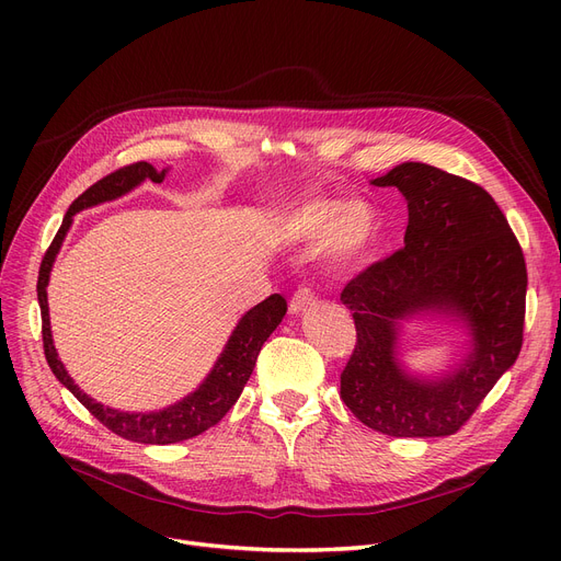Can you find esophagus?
Returning a JSON list of instances; mask_svg holds the SVG:
<instances>
[{
	"label": "esophagus",
	"instance_id": "1",
	"mask_svg": "<svg viewBox=\"0 0 561 561\" xmlns=\"http://www.w3.org/2000/svg\"><path fill=\"white\" fill-rule=\"evenodd\" d=\"M311 305H316V296L311 293V288L300 286L296 293H293V298L288 302V309H290V313H300V311H305Z\"/></svg>",
	"mask_w": 561,
	"mask_h": 561
}]
</instances>
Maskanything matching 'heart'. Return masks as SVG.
Masks as SVG:
<instances>
[{
    "label": "heart",
    "instance_id": "1",
    "mask_svg": "<svg viewBox=\"0 0 561 561\" xmlns=\"http://www.w3.org/2000/svg\"><path fill=\"white\" fill-rule=\"evenodd\" d=\"M279 231L288 241H316L325 236V248L332 261L350 265L362 261L377 236L373 211L364 202L347 199L307 202L279 216Z\"/></svg>",
    "mask_w": 561,
    "mask_h": 561
}]
</instances>
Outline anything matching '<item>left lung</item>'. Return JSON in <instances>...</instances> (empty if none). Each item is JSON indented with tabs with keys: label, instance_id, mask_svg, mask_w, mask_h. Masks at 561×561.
Instances as JSON below:
<instances>
[{
	"label": "left lung",
	"instance_id": "8db88e82",
	"mask_svg": "<svg viewBox=\"0 0 561 561\" xmlns=\"http://www.w3.org/2000/svg\"><path fill=\"white\" fill-rule=\"evenodd\" d=\"M375 186H396L409 206L404 248L352 277L341 302L357 345L341 373V400L366 427L404 436L455 434L523 345L527 268L505 214L476 182L407 161ZM423 310L457 314L474 350L440 380L397 362L399 320Z\"/></svg>",
	"mask_w": 561,
	"mask_h": 561
}]
</instances>
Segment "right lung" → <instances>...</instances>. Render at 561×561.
Here are the masks:
<instances>
[{
    "label": "right lung",
    "mask_w": 561,
    "mask_h": 561,
    "mask_svg": "<svg viewBox=\"0 0 561 561\" xmlns=\"http://www.w3.org/2000/svg\"><path fill=\"white\" fill-rule=\"evenodd\" d=\"M165 176V170L157 172L154 165L147 161L129 163L125 168H117L115 172L102 176L100 182H95L91 188L83 191L72 204L64 218L61 229L56 231L51 245L47 248L41 271H38V305H41V318H43V347H45V359L56 375V379L88 409L91 414L108 427L113 434L123 436L127 440H136V444H150V446H168L176 444V440H186L193 438L216 423L222 421L227 411L236 404L239 396L243 393V387L248 385V379L254 370L256 357L261 352V345L268 341V336L277 330L286 313V300L279 296V293H273V296L252 307L243 318L236 330L231 332L222 355L218 357L214 370L209 373L199 389L180 400L176 404H170L161 411H150V414H129V411H117L108 409L93 398H88L64 368L61 359L56 355V347L51 343V330H49V311H47V282H49V271L51 263L58 254V248H61L66 233L72 225V216L79 214L81 209H88V206H95L108 199L121 197L136 188L140 182L150 180L154 184H161Z\"/></svg>",
    "instance_id": "right-lung-1"
}]
</instances>
